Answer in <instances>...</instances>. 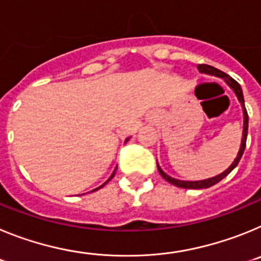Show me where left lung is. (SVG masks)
<instances>
[{
  "label": "left lung",
  "instance_id": "8db88e82",
  "mask_svg": "<svg viewBox=\"0 0 261 261\" xmlns=\"http://www.w3.org/2000/svg\"><path fill=\"white\" fill-rule=\"evenodd\" d=\"M197 69H199V71H200V73H202V74L214 75V77L222 78V80L226 82V85H227V86H229L230 89L234 91L235 95H237V98H238L239 103H241L242 110H243V137H242L241 147H239L238 155H237V158L232 161L231 165L226 168L225 171L221 172V174L216 175V176H213V177H208V179H204V180L191 181V180H179V179H175V177H171L170 175L166 174L162 168L159 167L158 162H156V167H158L159 174L162 175V177L165 179V180H167L168 183L174 184V186H176V187H180V188H188V190H201V188H209V187L214 186V184H217L218 181L222 180L225 176H227V175H229L230 172H231L232 170L237 167V166H238L239 161H241L242 155H243V151H244V149H246V141H247V133H248V115H247V111H246V107H244L243 91H242L241 85H239L235 80H232L230 75H227L226 73H223V71L218 70V69L214 68V66L201 64V65L197 66Z\"/></svg>",
  "mask_w": 261,
  "mask_h": 261
}]
</instances>
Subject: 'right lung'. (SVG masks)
Wrapping results in <instances>:
<instances>
[{
    "instance_id": "obj_1",
    "label": "right lung",
    "mask_w": 261,
    "mask_h": 261,
    "mask_svg": "<svg viewBox=\"0 0 261 261\" xmlns=\"http://www.w3.org/2000/svg\"><path fill=\"white\" fill-rule=\"evenodd\" d=\"M128 140H129V137H128V138H126V140H125V142H126V141H128ZM115 171H116V168H115ZM115 171H114V172H112V175H111V176H110V179H108V180H107V181H110V180H111V179H112V177H114V175H115ZM107 181H106V183H107ZM106 183H105V184H106ZM105 184H102V186H100V187H98V188H95V190H93V191H91V192H95V191H96V190H100V188H102V187H103V186H105Z\"/></svg>"
}]
</instances>
